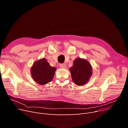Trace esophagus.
I'll use <instances>...</instances> for the list:
<instances>
[{"mask_svg":"<svg viewBox=\"0 0 128 128\" xmlns=\"http://www.w3.org/2000/svg\"><path fill=\"white\" fill-rule=\"evenodd\" d=\"M60 68H66V65L65 64H60Z\"/></svg>","mask_w":128,"mask_h":128,"instance_id":"esophagus-1","label":"esophagus"}]
</instances>
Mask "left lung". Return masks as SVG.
Returning a JSON list of instances; mask_svg holds the SVG:
<instances>
[{
  "label": "left lung",
  "mask_w": 128,
  "mask_h": 128,
  "mask_svg": "<svg viewBox=\"0 0 128 128\" xmlns=\"http://www.w3.org/2000/svg\"><path fill=\"white\" fill-rule=\"evenodd\" d=\"M73 82L76 85L83 86L89 82L92 74V68L86 59L76 58L70 68Z\"/></svg>",
  "instance_id": "1"
}]
</instances>
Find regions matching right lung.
Listing matches in <instances>:
<instances>
[{"mask_svg":"<svg viewBox=\"0 0 128 128\" xmlns=\"http://www.w3.org/2000/svg\"><path fill=\"white\" fill-rule=\"evenodd\" d=\"M56 70L50 65L45 58H42L33 64L30 72L34 81L40 85H44L52 81Z\"/></svg>","mask_w":128,"mask_h":128,"instance_id":"right-lung-1","label":"right lung"}]
</instances>
